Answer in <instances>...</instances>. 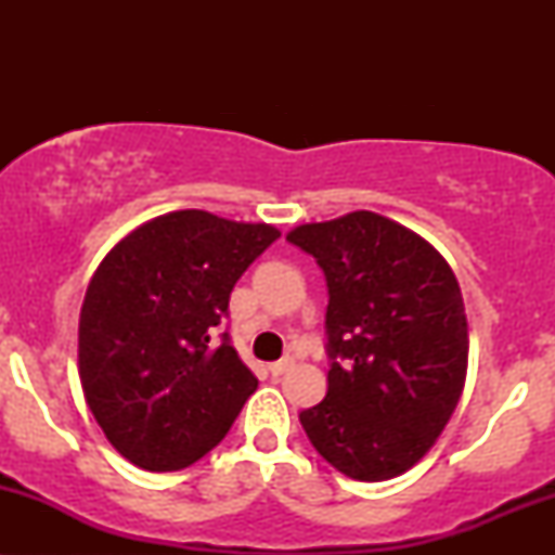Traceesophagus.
<instances>
[{
	"label": "esophagus",
	"mask_w": 555,
	"mask_h": 555,
	"mask_svg": "<svg viewBox=\"0 0 555 555\" xmlns=\"http://www.w3.org/2000/svg\"><path fill=\"white\" fill-rule=\"evenodd\" d=\"M292 367H295V360L284 358V360H279V362H271L269 371H271V375H284V373H289Z\"/></svg>",
	"instance_id": "34e87169"
}]
</instances>
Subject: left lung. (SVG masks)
I'll return each instance as SVG.
<instances>
[{"label":"left lung","instance_id":"1","mask_svg":"<svg viewBox=\"0 0 555 555\" xmlns=\"http://www.w3.org/2000/svg\"><path fill=\"white\" fill-rule=\"evenodd\" d=\"M328 284V393L299 412L318 454L352 480L406 473L464 391L469 326L454 271L428 240L373 211L286 234Z\"/></svg>","mask_w":555,"mask_h":555}]
</instances>
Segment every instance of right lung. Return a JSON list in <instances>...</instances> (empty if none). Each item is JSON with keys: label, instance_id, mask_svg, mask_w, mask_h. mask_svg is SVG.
<instances>
[{"label": "right lung", "instance_id": "1", "mask_svg": "<svg viewBox=\"0 0 555 555\" xmlns=\"http://www.w3.org/2000/svg\"><path fill=\"white\" fill-rule=\"evenodd\" d=\"M279 234L188 208L135 227L101 260L80 308L78 373L127 462L184 469L232 428L258 378L214 331L237 279Z\"/></svg>", "mask_w": 555, "mask_h": 555}]
</instances>
